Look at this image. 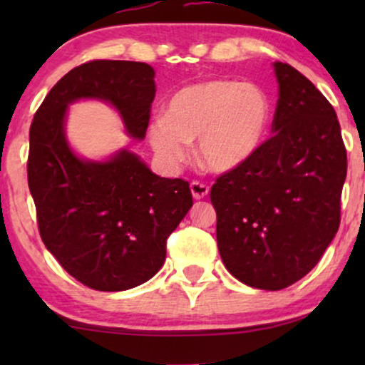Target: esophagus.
<instances>
[{
	"label": "esophagus",
	"instance_id": "1",
	"mask_svg": "<svg viewBox=\"0 0 365 365\" xmlns=\"http://www.w3.org/2000/svg\"><path fill=\"white\" fill-rule=\"evenodd\" d=\"M191 192H192V197L194 199H202L206 197L209 194V186L206 182H201V181H192L191 182Z\"/></svg>",
	"mask_w": 365,
	"mask_h": 365
}]
</instances>
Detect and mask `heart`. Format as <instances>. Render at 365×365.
Here are the masks:
<instances>
[{
	"label": "heart",
	"mask_w": 365,
	"mask_h": 365,
	"mask_svg": "<svg viewBox=\"0 0 365 365\" xmlns=\"http://www.w3.org/2000/svg\"><path fill=\"white\" fill-rule=\"evenodd\" d=\"M271 104L251 83L209 79L178 89L164 116L149 124L148 138L164 166L178 168L197 139V159L214 173H227L246 163L266 134Z\"/></svg>",
	"instance_id": "b5f03b06"
}]
</instances>
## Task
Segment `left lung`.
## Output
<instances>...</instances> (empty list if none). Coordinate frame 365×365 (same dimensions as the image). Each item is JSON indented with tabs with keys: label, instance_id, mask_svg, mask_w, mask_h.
Listing matches in <instances>:
<instances>
[{
	"label": "left lung",
	"instance_id": "1",
	"mask_svg": "<svg viewBox=\"0 0 365 365\" xmlns=\"http://www.w3.org/2000/svg\"><path fill=\"white\" fill-rule=\"evenodd\" d=\"M272 136L211 187L224 266L247 286L279 291L319 262L341 224L347 153L332 104L287 63H274Z\"/></svg>",
	"mask_w": 365,
	"mask_h": 365
}]
</instances>
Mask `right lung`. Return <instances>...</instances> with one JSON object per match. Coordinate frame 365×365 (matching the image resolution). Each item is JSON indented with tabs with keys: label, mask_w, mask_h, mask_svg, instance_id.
Masks as SVG:
<instances>
[{
	"label": "right lung",
	"mask_w": 365,
	"mask_h": 365,
	"mask_svg": "<svg viewBox=\"0 0 365 365\" xmlns=\"http://www.w3.org/2000/svg\"><path fill=\"white\" fill-rule=\"evenodd\" d=\"M156 96L146 63L94 59L51 88L29 128L28 186L44 246L64 271L104 292L146 282L166 259L169 234L192 206L189 182L159 178L136 154L83 161L64 138L68 104L111 103L129 136L143 139Z\"/></svg>",
	"instance_id": "add662e5"
}]
</instances>
